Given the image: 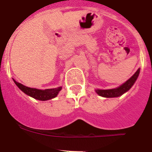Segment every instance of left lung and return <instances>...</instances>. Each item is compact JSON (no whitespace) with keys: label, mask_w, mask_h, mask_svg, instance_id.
<instances>
[{"label":"left lung","mask_w":152,"mask_h":152,"mask_svg":"<svg viewBox=\"0 0 152 152\" xmlns=\"http://www.w3.org/2000/svg\"><path fill=\"white\" fill-rule=\"evenodd\" d=\"M140 69H137V72L131 76V78L128 80H127L124 84L119 87L115 88V89H111V90H96V92L97 93L98 95L104 96V97H117L120 96L122 94H124L125 92L128 91L133 86L134 83H135L136 80L138 77Z\"/></svg>","instance_id":"1"}]
</instances>
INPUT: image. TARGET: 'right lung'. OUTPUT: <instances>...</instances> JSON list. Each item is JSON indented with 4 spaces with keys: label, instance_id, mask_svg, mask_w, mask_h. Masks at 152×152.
Masks as SVG:
<instances>
[{
    "label": "right lung",
    "instance_id": "right-lung-1",
    "mask_svg": "<svg viewBox=\"0 0 152 152\" xmlns=\"http://www.w3.org/2000/svg\"><path fill=\"white\" fill-rule=\"evenodd\" d=\"M15 81V83L18 86V87L25 93L27 95L30 96L31 97L35 98L36 100H48L56 97L58 95V92L60 91L62 87L54 88V89H46V90H38L35 88H30L25 86L21 83H19L17 81Z\"/></svg>",
    "mask_w": 152,
    "mask_h": 152
}]
</instances>
